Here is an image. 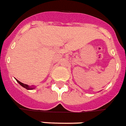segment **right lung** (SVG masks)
Wrapping results in <instances>:
<instances>
[{
  "label": "right lung",
  "mask_w": 126,
  "mask_h": 126,
  "mask_svg": "<svg viewBox=\"0 0 126 126\" xmlns=\"http://www.w3.org/2000/svg\"><path fill=\"white\" fill-rule=\"evenodd\" d=\"M16 80H17V79H16ZM17 83H18L20 85H22V87L26 88V90H33V89H34V88H35V87H34V86L30 87V86L28 85L24 84V83H22V82H20L19 81H18V80H17Z\"/></svg>",
  "instance_id": "add662e5"
}]
</instances>
